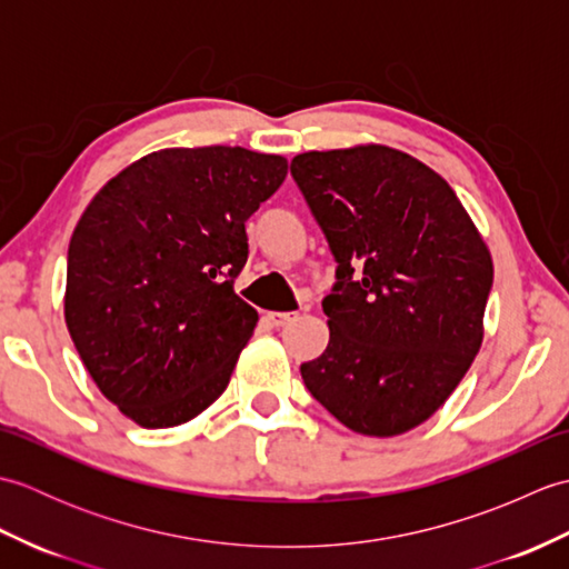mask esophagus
<instances>
[{
    "label": "esophagus",
    "instance_id": "34e87169",
    "mask_svg": "<svg viewBox=\"0 0 569 569\" xmlns=\"http://www.w3.org/2000/svg\"><path fill=\"white\" fill-rule=\"evenodd\" d=\"M269 322L273 325V328H286V325H291L298 320V312H269Z\"/></svg>",
    "mask_w": 569,
    "mask_h": 569
}]
</instances>
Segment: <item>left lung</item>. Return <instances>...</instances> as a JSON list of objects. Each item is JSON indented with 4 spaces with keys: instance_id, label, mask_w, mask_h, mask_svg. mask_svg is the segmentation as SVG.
Segmentation results:
<instances>
[{
    "instance_id": "obj_1",
    "label": "left lung",
    "mask_w": 569,
    "mask_h": 569,
    "mask_svg": "<svg viewBox=\"0 0 569 569\" xmlns=\"http://www.w3.org/2000/svg\"><path fill=\"white\" fill-rule=\"evenodd\" d=\"M291 173L337 259L328 349L300 367L308 391L359 435L413 430L485 340L487 241L440 173L383 143L298 153Z\"/></svg>"
}]
</instances>
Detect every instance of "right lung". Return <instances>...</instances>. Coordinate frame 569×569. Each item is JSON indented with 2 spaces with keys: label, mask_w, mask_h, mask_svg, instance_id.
Masks as SVG:
<instances>
[{
  "label": "right lung",
  "mask_w": 569,
  "mask_h": 569,
  "mask_svg": "<svg viewBox=\"0 0 569 569\" xmlns=\"http://www.w3.org/2000/svg\"><path fill=\"white\" fill-rule=\"evenodd\" d=\"M286 173L276 153L161 149L84 208L68 247L66 325L102 396L137 426H180L227 389L259 320L234 293L244 222Z\"/></svg>",
  "instance_id": "1"
}]
</instances>
